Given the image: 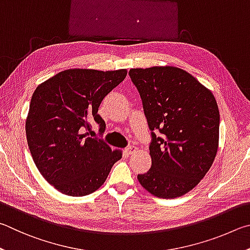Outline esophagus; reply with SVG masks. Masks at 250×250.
Wrapping results in <instances>:
<instances>
[{"label": "esophagus", "instance_id": "34e87169", "mask_svg": "<svg viewBox=\"0 0 250 250\" xmlns=\"http://www.w3.org/2000/svg\"><path fill=\"white\" fill-rule=\"evenodd\" d=\"M138 150V148L136 147V146H128L127 148H126L125 149V152L127 155H133V154H135V152H136Z\"/></svg>", "mask_w": 250, "mask_h": 250}]
</instances>
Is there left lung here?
<instances>
[{
	"label": "left lung",
	"mask_w": 250,
	"mask_h": 250,
	"mask_svg": "<svg viewBox=\"0 0 250 250\" xmlns=\"http://www.w3.org/2000/svg\"><path fill=\"white\" fill-rule=\"evenodd\" d=\"M128 74L151 130V168L137 179L155 196L178 198L202 180L216 156V100L194 77L176 67L130 69Z\"/></svg>",
	"instance_id": "8db88e82"
}]
</instances>
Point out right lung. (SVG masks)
<instances>
[{
	"label": "right lung",
	"instance_id": "obj_1",
	"mask_svg": "<svg viewBox=\"0 0 250 250\" xmlns=\"http://www.w3.org/2000/svg\"><path fill=\"white\" fill-rule=\"evenodd\" d=\"M126 74V69H69L35 90L26 120L28 147L39 172L61 193H92L122 158L121 151L89 132L95 122L103 135L106 125L98 113L100 104Z\"/></svg>",
	"mask_w": 250,
	"mask_h": 250
}]
</instances>
